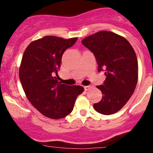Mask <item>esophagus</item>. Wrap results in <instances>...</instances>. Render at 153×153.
<instances>
[{
  "mask_svg": "<svg viewBox=\"0 0 153 153\" xmlns=\"http://www.w3.org/2000/svg\"><path fill=\"white\" fill-rule=\"evenodd\" d=\"M92 85H89V86H84V89H85L86 91L89 90V89H90V88H92Z\"/></svg>",
  "mask_w": 153,
  "mask_h": 153,
  "instance_id": "esophagus-1",
  "label": "esophagus"
}]
</instances>
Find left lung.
<instances>
[{
  "instance_id": "left-lung-1",
  "label": "left lung",
  "mask_w": 153,
  "mask_h": 153,
  "mask_svg": "<svg viewBox=\"0 0 153 153\" xmlns=\"http://www.w3.org/2000/svg\"><path fill=\"white\" fill-rule=\"evenodd\" d=\"M81 43L93 52L98 71H105L104 84L97 86L102 98L94 104V109L103 115H112L127 103L136 87L138 67L135 50L126 38L108 31L89 35Z\"/></svg>"
}]
</instances>
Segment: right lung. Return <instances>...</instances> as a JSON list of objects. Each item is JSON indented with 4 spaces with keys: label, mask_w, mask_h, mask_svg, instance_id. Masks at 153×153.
<instances>
[{
    "label": "right lung",
    "mask_w": 153,
    "mask_h": 153,
    "mask_svg": "<svg viewBox=\"0 0 153 153\" xmlns=\"http://www.w3.org/2000/svg\"><path fill=\"white\" fill-rule=\"evenodd\" d=\"M77 40L49 35L31 42L24 52L19 68L21 85L29 102L47 118L69 115L84 90L81 86L61 84L53 76L61 67L64 52Z\"/></svg>",
    "instance_id": "add662e5"
}]
</instances>
